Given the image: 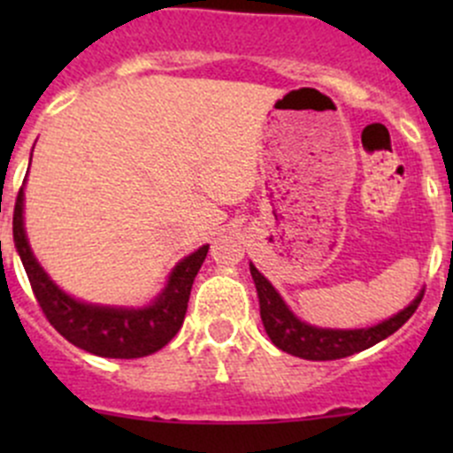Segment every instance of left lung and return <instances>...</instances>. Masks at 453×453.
<instances>
[{"instance_id":"left-lung-1","label":"left lung","mask_w":453,"mask_h":453,"mask_svg":"<svg viewBox=\"0 0 453 453\" xmlns=\"http://www.w3.org/2000/svg\"><path fill=\"white\" fill-rule=\"evenodd\" d=\"M250 273L254 278L256 291H258L260 303V319L267 331L269 340L285 353L296 355V357L311 359V362H328V359H342L349 355L366 350L370 346L379 344L381 340L390 337L392 333L399 331L423 300V291L396 315L383 319L377 326L353 328V331H342V328H318L311 324L303 322L289 311L285 300L280 298L272 282L250 263Z\"/></svg>"}]
</instances>
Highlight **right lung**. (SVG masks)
I'll return each instance as SVG.
<instances>
[{"label":"right lung","instance_id":"obj_1","mask_svg":"<svg viewBox=\"0 0 453 453\" xmlns=\"http://www.w3.org/2000/svg\"><path fill=\"white\" fill-rule=\"evenodd\" d=\"M12 236L36 303L48 322L79 349L111 359L146 357L157 353L177 335L184 324L195 276L208 254V245H203L180 260L168 276V285L149 307H100L67 296L36 263L24 230V186L15 201Z\"/></svg>","mask_w":453,"mask_h":453}]
</instances>
